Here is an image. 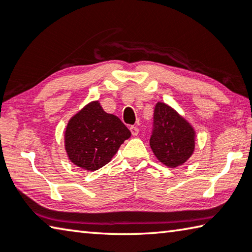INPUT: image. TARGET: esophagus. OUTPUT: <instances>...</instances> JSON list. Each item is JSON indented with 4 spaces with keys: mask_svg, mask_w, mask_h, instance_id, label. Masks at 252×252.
<instances>
[{
    "mask_svg": "<svg viewBox=\"0 0 252 252\" xmlns=\"http://www.w3.org/2000/svg\"><path fill=\"white\" fill-rule=\"evenodd\" d=\"M130 131H131V133H132V135H133V136L138 135V133H139L138 126H130Z\"/></svg>",
    "mask_w": 252,
    "mask_h": 252,
    "instance_id": "obj_1",
    "label": "esophagus"
}]
</instances>
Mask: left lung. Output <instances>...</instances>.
<instances>
[{"instance_id":"obj_1","label":"left lung","mask_w":252,"mask_h":252,"mask_svg":"<svg viewBox=\"0 0 252 252\" xmlns=\"http://www.w3.org/2000/svg\"><path fill=\"white\" fill-rule=\"evenodd\" d=\"M150 147L162 164L180 167L193 155L195 131L185 118L164 102H158L153 116Z\"/></svg>"}]
</instances>
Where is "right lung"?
Masks as SVG:
<instances>
[{
    "instance_id": "add662e5",
    "label": "right lung",
    "mask_w": 252,
    "mask_h": 252,
    "mask_svg": "<svg viewBox=\"0 0 252 252\" xmlns=\"http://www.w3.org/2000/svg\"><path fill=\"white\" fill-rule=\"evenodd\" d=\"M131 132L114 114L92 101L72 117L64 131L67 158L81 169L95 171L109 163Z\"/></svg>"
}]
</instances>
